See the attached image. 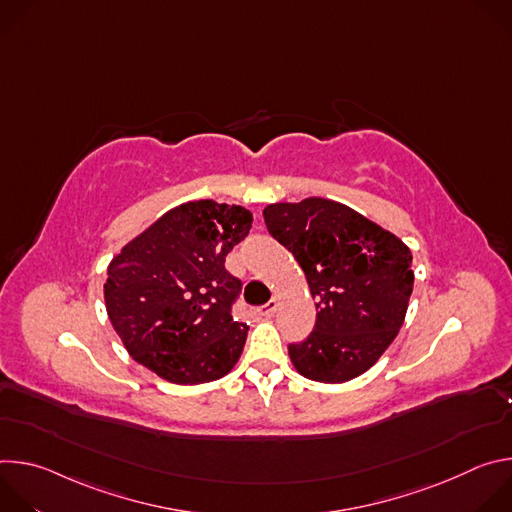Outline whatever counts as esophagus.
Returning a JSON list of instances; mask_svg holds the SVG:
<instances>
[{
  "label": "esophagus",
  "instance_id": "1",
  "mask_svg": "<svg viewBox=\"0 0 512 512\" xmlns=\"http://www.w3.org/2000/svg\"><path fill=\"white\" fill-rule=\"evenodd\" d=\"M275 310H277V300H269L265 306H261V308H259V312H261L263 316H267V318H269V316H273V314H275Z\"/></svg>",
  "mask_w": 512,
  "mask_h": 512
}]
</instances>
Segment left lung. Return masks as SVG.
<instances>
[{
    "mask_svg": "<svg viewBox=\"0 0 512 512\" xmlns=\"http://www.w3.org/2000/svg\"><path fill=\"white\" fill-rule=\"evenodd\" d=\"M269 235L302 267L316 326L287 352L318 383L367 373L399 334L413 291L409 247L367 216L328 198L265 206Z\"/></svg>",
    "mask_w": 512,
    "mask_h": 512,
    "instance_id": "obj_1",
    "label": "left lung"
}]
</instances>
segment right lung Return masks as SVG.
<instances>
[{"label":"right lung","mask_w":512,"mask_h":512,"mask_svg":"<svg viewBox=\"0 0 512 512\" xmlns=\"http://www.w3.org/2000/svg\"><path fill=\"white\" fill-rule=\"evenodd\" d=\"M251 223V210L237 204L184 202L113 257L105 308L133 360L176 385L233 371L249 326L231 314L241 281L225 257Z\"/></svg>","instance_id":"obj_1"}]
</instances>
